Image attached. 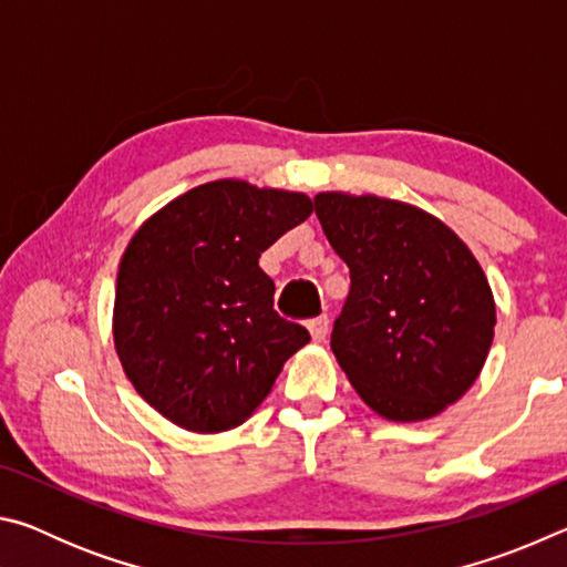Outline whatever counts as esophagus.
<instances>
[{
	"mask_svg": "<svg viewBox=\"0 0 567 567\" xmlns=\"http://www.w3.org/2000/svg\"><path fill=\"white\" fill-rule=\"evenodd\" d=\"M307 330H310L315 342H322L324 334H328V315H318V318H312L307 322Z\"/></svg>",
	"mask_w": 567,
	"mask_h": 567,
	"instance_id": "obj_1",
	"label": "esophagus"
}]
</instances>
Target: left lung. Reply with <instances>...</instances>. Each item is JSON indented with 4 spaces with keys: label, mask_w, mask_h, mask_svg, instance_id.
<instances>
[{
    "label": "left lung",
    "mask_w": 567,
    "mask_h": 567,
    "mask_svg": "<svg viewBox=\"0 0 567 567\" xmlns=\"http://www.w3.org/2000/svg\"><path fill=\"white\" fill-rule=\"evenodd\" d=\"M324 237L350 267L332 352L360 400L430 420L473 388L495 338L491 282L463 239L415 205L318 192Z\"/></svg>",
    "instance_id": "1"
}]
</instances>
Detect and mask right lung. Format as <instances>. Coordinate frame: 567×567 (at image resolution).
Instances as JSON below:
<instances>
[{
	"mask_svg": "<svg viewBox=\"0 0 567 567\" xmlns=\"http://www.w3.org/2000/svg\"><path fill=\"white\" fill-rule=\"evenodd\" d=\"M310 213L302 192L215 179L132 235L114 290V350L132 388L172 425L199 435L243 425L310 342L275 312V282L257 262Z\"/></svg>",
	"mask_w": 567,
	"mask_h": 567,
	"instance_id": "obj_1",
	"label": "right lung"
}]
</instances>
